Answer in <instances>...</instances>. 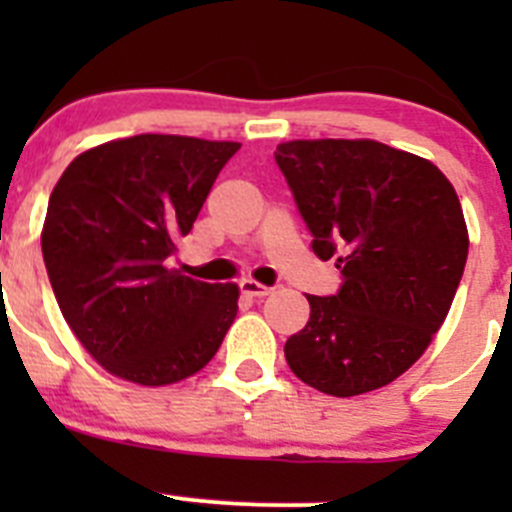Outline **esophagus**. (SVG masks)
Masks as SVG:
<instances>
[{"mask_svg": "<svg viewBox=\"0 0 512 512\" xmlns=\"http://www.w3.org/2000/svg\"><path fill=\"white\" fill-rule=\"evenodd\" d=\"M240 292L247 294V297H267V294H270L272 289L265 287V285H260V282H255V280H242L240 282Z\"/></svg>", "mask_w": 512, "mask_h": 512, "instance_id": "34e87169", "label": "esophagus"}]
</instances>
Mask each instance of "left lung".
I'll list each match as a JSON object with an SVG mask.
<instances>
[{"label": "left lung", "instance_id": "left-lung-1", "mask_svg": "<svg viewBox=\"0 0 512 512\" xmlns=\"http://www.w3.org/2000/svg\"><path fill=\"white\" fill-rule=\"evenodd\" d=\"M275 160L312 250L342 270L337 292L307 294L289 369L332 396L381 389L426 352L456 297L468 257L456 190L433 163L376 141H289Z\"/></svg>", "mask_w": 512, "mask_h": 512}]
</instances>
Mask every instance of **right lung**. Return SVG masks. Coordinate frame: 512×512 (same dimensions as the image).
<instances>
[{"label":"right lung","mask_w":512,"mask_h":512,"mask_svg":"<svg viewBox=\"0 0 512 512\" xmlns=\"http://www.w3.org/2000/svg\"><path fill=\"white\" fill-rule=\"evenodd\" d=\"M240 143L143 136L71 160L46 208L41 252L61 314L113 376L175 384L203 369L235 322V285L168 270L178 240Z\"/></svg>","instance_id":"obj_1"}]
</instances>
